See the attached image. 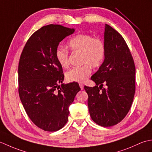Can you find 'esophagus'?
Returning a JSON list of instances; mask_svg holds the SVG:
<instances>
[{"label":"esophagus","instance_id":"esophagus-1","mask_svg":"<svg viewBox=\"0 0 152 152\" xmlns=\"http://www.w3.org/2000/svg\"><path fill=\"white\" fill-rule=\"evenodd\" d=\"M79 86H80V88H81V89L82 90H83V84L82 83H79Z\"/></svg>","mask_w":152,"mask_h":152}]
</instances>
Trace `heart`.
<instances>
[{"instance_id": "obj_1", "label": "heart", "mask_w": 152, "mask_h": 152, "mask_svg": "<svg viewBox=\"0 0 152 152\" xmlns=\"http://www.w3.org/2000/svg\"><path fill=\"white\" fill-rule=\"evenodd\" d=\"M68 46L73 51L81 52V66L74 67L66 73V79L69 82H83L91 73V66L99 68L102 65L106 56L104 42L99 38H94L89 34H80L68 42ZM56 59L63 68L69 65V51L59 46L56 51Z\"/></svg>"}]
</instances>
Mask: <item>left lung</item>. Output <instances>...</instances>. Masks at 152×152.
I'll use <instances>...</instances> for the list:
<instances>
[{"instance_id":"obj_1","label":"left lung","mask_w":152,"mask_h":152,"mask_svg":"<svg viewBox=\"0 0 152 152\" xmlns=\"http://www.w3.org/2000/svg\"><path fill=\"white\" fill-rule=\"evenodd\" d=\"M104 42V62L91 77L96 86L84 89L93 121L102 127H111L121 121L131 108L135 93V66L124 38L107 24ZM104 84L107 88L102 89Z\"/></svg>"}]
</instances>
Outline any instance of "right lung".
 Segmentation results:
<instances>
[{
	"mask_svg": "<svg viewBox=\"0 0 152 152\" xmlns=\"http://www.w3.org/2000/svg\"><path fill=\"white\" fill-rule=\"evenodd\" d=\"M75 31L61 25H48L31 35L18 66L19 95L25 110L38 127L57 131L68 121L69 107L80 88L63 83V69L56 59L60 42Z\"/></svg>",
	"mask_w": 152,
	"mask_h": 152,
	"instance_id": "1",
	"label": "right lung"
}]
</instances>
